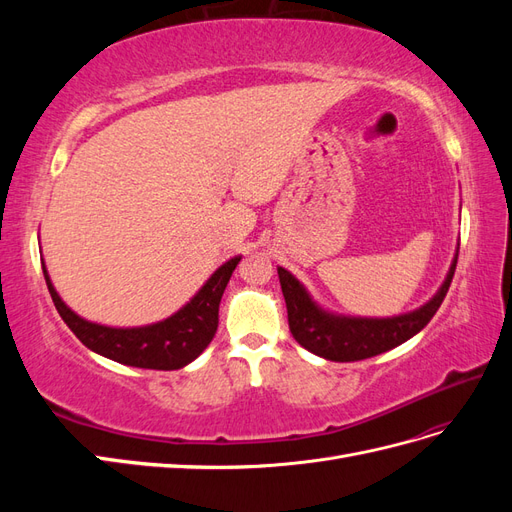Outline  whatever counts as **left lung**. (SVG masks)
Returning <instances> with one entry per match:
<instances>
[{
	"instance_id": "obj_1",
	"label": "left lung",
	"mask_w": 512,
	"mask_h": 512,
	"mask_svg": "<svg viewBox=\"0 0 512 512\" xmlns=\"http://www.w3.org/2000/svg\"><path fill=\"white\" fill-rule=\"evenodd\" d=\"M459 254V250H457ZM457 254L451 262L442 286L433 297L414 312L399 314L391 318H363V316H344L322 309L305 286L290 271L277 267L282 292L288 309L290 333L297 342L322 359L350 363L363 361L369 356L382 354L399 344L408 342L418 331L427 327V322L438 312L448 286L453 282Z\"/></svg>"
}]
</instances>
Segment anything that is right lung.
Wrapping results in <instances>:
<instances>
[{
	"label": "right lung",
	"instance_id": "right-lung-1",
	"mask_svg": "<svg viewBox=\"0 0 512 512\" xmlns=\"http://www.w3.org/2000/svg\"><path fill=\"white\" fill-rule=\"evenodd\" d=\"M241 256L230 258L228 262L215 271L209 280L200 286L194 297L185 303L173 316L160 322L145 324V327H106V324L89 322L61 301L57 294L49 271H42L46 286H49L51 299L57 312L70 331L81 342L106 359L117 361L121 365L141 367V369H181L192 363L196 356L211 344V339L218 331V312L220 301L230 280L232 271L239 265Z\"/></svg>",
	"mask_w": 512,
	"mask_h": 512
}]
</instances>
